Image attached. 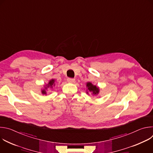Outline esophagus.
<instances>
[{
    "label": "esophagus",
    "instance_id": "obj_1",
    "mask_svg": "<svg viewBox=\"0 0 153 153\" xmlns=\"http://www.w3.org/2000/svg\"><path fill=\"white\" fill-rule=\"evenodd\" d=\"M67 81H68V82H70V83H73L75 81V79L73 78L69 77L67 79Z\"/></svg>",
    "mask_w": 153,
    "mask_h": 153
}]
</instances>
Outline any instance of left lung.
<instances>
[{"label": "left lung", "instance_id": "1", "mask_svg": "<svg viewBox=\"0 0 153 153\" xmlns=\"http://www.w3.org/2000/svg\"><path fill=\"white\" fill-rule=\"evenodd\" d=\"M86 86L88 87V90L92 92L93 93V94H97L99 93V88L96 85H93L91 83H90V82L87 83ZM87 93H88V92H87Z\"/></svg>", "mask_w": 153, "mask_h": 153}]
</instances>
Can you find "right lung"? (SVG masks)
Returning <instances> with one entry per match:
<instances>
[{
  "mask_svg": "<svg viewBox=\"0 0 153 153\" xmlns=\"http://www.w3.org/2000/svg\"><path fill=\"white\" fill-rule=\"evenodd\" d=\"M53 84H54V79H52V80H51L50 81V82H49V83L48 84V87H49V86H51L52 87V86H53ZM46 89L47 88V87L45 88ZM42 94H46V91L45 90H42Z\"/></svg>",
  "mask_w": 153,
  "mask_h": 153,
  "instance_id": "obj_1",
  "label": "right lung"
}]
</instances>
